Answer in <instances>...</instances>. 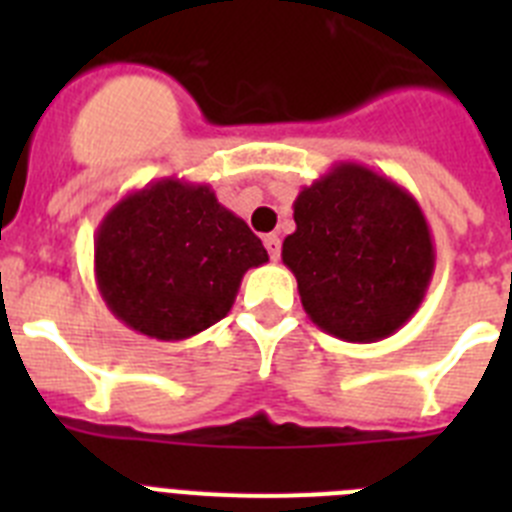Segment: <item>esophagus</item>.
<instances>
[{
	"label": "esophagus",
	"instance_id": "34e87169",
	"mask_svg": "<svg viewBox=\"0 0 512 512\" xmlns=\"http://www.w3.org/2000/svg\"><path fill=\"white\" fill-rule=\"evenodd\" d=\"M264 246H266V251H269V256L274 261L279 259V253H282V241H279V235H264Z\"/></svg>",
	"mask_w": 512,
	"mask_h": 512
}]
</instances>
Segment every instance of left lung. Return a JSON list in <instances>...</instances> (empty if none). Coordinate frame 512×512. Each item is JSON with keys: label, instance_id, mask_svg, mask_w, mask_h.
I'll return each instance as SVG.
<instances>
[{"label": "left lung", "instance_id": "1", "mask_svg": "<svg viewBox=\"0 0 512 512\" xmlns=\"http://www.w3.org/2000/svg\"><path fill=\"white\" fill-rule=\"evenodd\" d=\"M282 261L307 318L348 343L390 338L418 312L436 248L418 200L354 161H338L295 200Z\"/></svg>", "mask_w": 512, "mask_h": 512}]
</instances>
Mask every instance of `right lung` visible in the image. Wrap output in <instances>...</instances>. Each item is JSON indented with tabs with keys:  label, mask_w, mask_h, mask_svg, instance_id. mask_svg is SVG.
<instances>
[{
	"label": "right lung",
	"mask_w": 512,
	"mask_h": 512,
	"mask_svg": "<svg viewBox=\"0 0 512 512\" xmlns=\"http://www.w3.org/2000/svg\"><path fill=\"white\" fill-rule=\"evenodd\" d=\"M269 253L210 184L164 176L125 194L94 233V279L120 323L184 341L223 320Z\"/></svg>",
	"instance_id": "add662e5"
}]
</instances>
